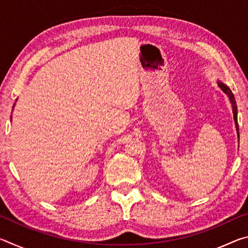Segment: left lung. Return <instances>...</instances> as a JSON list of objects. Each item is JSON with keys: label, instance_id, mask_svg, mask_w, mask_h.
<instances>
[{"label": "left lung", "instance_id": "1", "mask_svg": "<svg viewBox=\"0 0 248 248\" xmlns=\"http://www.w3.org/2000/svg\"><path fill=\"white\" fill-rule=\"evenodd\" d=\"M217 85H219L220 89L222 90L224 94H226L228 96L229 99H230V103L232 105V111H233V117H234V123H235V128H236V131H237V138L240 139V133H238V124H237V106H236V102H235V98H234V95L232 93V91L230 90V87L228 85H225L223 82H221L217 79ZM240 141V140H238Z\"/></svg>", "mask_w": 248, "mask_h": 248}]
</instances>
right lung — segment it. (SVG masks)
Wrapping results in <instances>:
<instances>
[{"label": "right lung", "mask_w": 248, "mask_h": 248, "mask_svg": "<svg viewBox=\"0 0 248 248\" xmlns=\"http://www.w3.org/2000/svg\"><path fill=\"white\" fill-rule=\"evenodd\" d=\"M16 100H17V99H16ZM14 106H15V104L13 105V108H14ZM11 120H12V116H11Z\"/></svg>", "instance_id": "right-lung-1"}]
</instances>
